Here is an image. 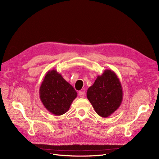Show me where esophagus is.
Instances as JSON below:
<instances>
[{
  "label": "esophagus",
  "instance_id": "34e87169",
  "mask_svg": "<svg viewBox=\"0 0 159 159\" xmlns=\"http://www.w3.org/2000/svg\"><path fill=\"white\" fill-rule=\"evenodd\" d=\"M85 91H81L79 92L80 97L81 98H84L85 97Z\"/></svg>",
  "mask_w": 159,
  "mask_h": 159
}]
</instances>
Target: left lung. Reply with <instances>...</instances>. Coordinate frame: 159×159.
<instances>
[{"label": "left lung", "mask_w": 159, "mask_h": 159, "mask_svg": "<svg viewBox=\"0 0 159 159\" xmlns=\"http://www.w3.org/2000/svg\"><path fill=\"white\" fill-rule=\"evenodd\" d=\"M123 95L121 81L111 70H104L87 91V98L95 112L104 118L110 116L120 107Z\"/></svg>", "instance_id": "1"}]
</instances>
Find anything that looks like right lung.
Here are the masks:
<instances>
[{"mask_svg": "<svg viewBox=\"0 0 159 159\" xmlns=\"http://www.w3.org/2000/svg\"><path fill=\"white\" fill-rule=\"evenodd\" d=\"M39 94L45 108L51 113L59 116L68 111L78 93L56 70L53 69L46 74Z\"/></svg>", "mask_w": 159, "mask_h": 159, "instance_id": "add662e5", "label": "right lung"}]
</instances>
